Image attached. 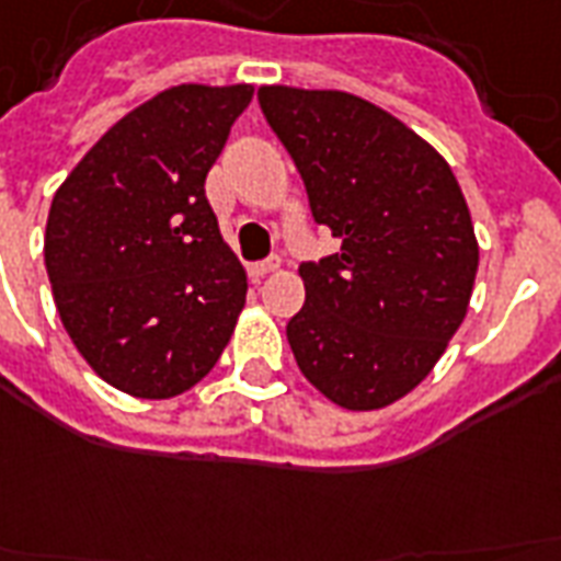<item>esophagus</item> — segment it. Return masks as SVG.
<instances>
[{
  "mask_svg": "<svg viewBox=\"0 0 561 561\" xmlns=\"http://www.w3.org/2000/svg\"><path fill=\"white\" fill-rule=\"evenodd\" d=\"M282 267V261L273 255V259H264V261H255V264H249V276L252 279H264L270 273H276Z\"/></svg>",
  "mask_w": 561,
  "mask_h": 561,
  "instance_id": "1",
  "label": "esophagus"
}]
</instances>
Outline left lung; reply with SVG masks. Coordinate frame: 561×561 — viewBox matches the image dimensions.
Returning <instances> with one entry per match:
<instances>
[{"instance_id":"8db88e82","label":"left lung","mask_w":561,"mask_h":561,"mask_svg":"<svg viewBox=\"0 0 561 561\" xmlns=\"http://www.w3.org/2000/svg\"><path fill=\"white\" fill-rule=\"evenodd\" d=\"M259 101L314 222L342 243L300 264L294 359L339 408H386L428 377L467 314L479 270L467 198L422 136L356 94L261 85Z\"/></svg>"}]
</instances>
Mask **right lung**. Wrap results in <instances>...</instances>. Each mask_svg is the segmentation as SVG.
I'll return each instance as SVG.
<instances>
[{
  "label": "right lung",
  "instance_id": "obj_1",
  "mask_svg": "<svg viewBox=\"0 0 561 561\" xmlns=\"http://www.w3.org/2000/svg\"><path fill=\"white\" fill-rule=\"evenodd\" d=\"M252 91H160L112 124L53 196V300L85 363L127 396H181L234 333L247 273L219 234L205 178Z\"/></svg>",
  "mask_w": 561,
  "mask_h": 561
}]
</instances>
